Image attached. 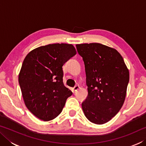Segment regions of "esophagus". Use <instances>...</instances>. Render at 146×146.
<instances>
[{"label":"esophagus","instance_id":"1","mask_svg":"<svg viewBox=\"0 0 146 146\" xmlns=\"http://www.w3.org/2000/svg\"><path fill=\"white\" fill-rule=\"evenodd\" d=\"M79 88H80V87H79V86L78 85H76V86H75V87L73 88V90L75 91H76L78 90Z\"/></svg>","mask_w":146,"mask_h":146}]
</instances>
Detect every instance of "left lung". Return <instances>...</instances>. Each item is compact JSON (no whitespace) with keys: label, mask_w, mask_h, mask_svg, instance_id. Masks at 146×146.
I'll return each instance as SVG.
<instances>
[{"label":"left lung","mask_w":146,"mask_h":146,"mask_svg":"<svg viewBox=\"0 0 146 146\" xmlns=\"http://www.w3.org/2000/svg\"><path fill=\"white\" fill-rule=\"evenodd\" d=\"M84 62L88 95L82 103L86 118L103 124L117 114L124 102L129 70L116 49L98 43L76 44Z\"/></svg>","instance_id":"left-lung-1"}]
</instances>
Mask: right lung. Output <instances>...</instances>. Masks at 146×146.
<instances>
[{
  "mask_svg": "<svg viewBox=\"0 0 146 146\" xmlns=\"http://www.w3.org/2000/svg\"><path fill=\"white\" fill-rule=\"evenodd\" d=\"M76 53L72 44L58 43L38 47L24 58L19 85L27 108L39 119L56 118L73 94L64 85L62 66Z\"/></svg>",
  "mask_w": 146,
  "mask_h": 146,
  "instance_id": "1",
  "label": "right lung"
}]
</instances>
